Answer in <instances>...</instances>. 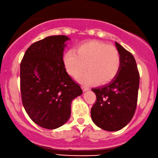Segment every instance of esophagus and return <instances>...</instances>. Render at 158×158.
Instances as JSON below:
<instances>
[{
  "mask_svg": "<svg viewBox=\"0 0 158 158\" xmlns=\"http://www.w3.org/2000/svg\"><path fill=\"white\" fill-rule=\"evenodd\" d=\"M82 88H83V91H84V92H86V91L89 89V88L86 86H82Z\"/></svg>",
  "mask_w": 158,
  "mask_h": 158,
  "instance_id": "obj_1",
  "label": "esophagus"
}]
</instances>
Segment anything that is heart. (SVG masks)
<instances>
[{
    "instance_id": "b5f03b06",
    "label": "heart",
    "mask_w": 158,
    "mask_h": 158,
    "mask_svg": "<svg viewBox=\"0 0 158 158\" xmlns=\"http://www.w3.org/2000/svg\"><path fill=\"white\" fill-rule=\"evenodd\" d=\"M63 60L66 71L74 77L81 75L86 66L89 71L79 77L85 84L110 82L116 77L120 64V54L114 46L95 40L80 44L75 52L69 50Z\"/></svg>"
}]
</instances>
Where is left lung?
<instances>
[{
    "label": "left lung",
    "mask_w": 158,
    "mask_h": 158,
    "mask_svg": "<svg viewBox=\"0 0 158 158\" xmlns=\"http://www.w3.org/2000/svg\"><path fill=\"white\" fill-rule=\"evenodd\" d=\"M115 45L120 57L116 77L105 86L92 89L96 101L91 109V117L98 127L114 131L127 125L136 110L140 75L131 53L118 43Z\"/></svg>",
    "instance_id": "8db88e82"
}]
</instances>
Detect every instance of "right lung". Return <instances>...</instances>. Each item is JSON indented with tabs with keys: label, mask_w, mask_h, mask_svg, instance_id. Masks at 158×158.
<instances>
[{
	"label": "right lung",
	"mask_w": 158,
	"mask_h": 158,
	"mask_svg": "<svg viewBox=\"0 0 158 158\" xmlns=\"http://www.w3.org/2000/svg\"><path fill=\"white\" fill-rule=\"evenodd\" d=\"M68 40L65 35H53L38 40L28 48L20 63L23 106L31 120L45 129L64 125L71 114L72 100L83 93L64 64Z\"/></svg>",
	"instance_id": "add662e5"
}]
</instances>
